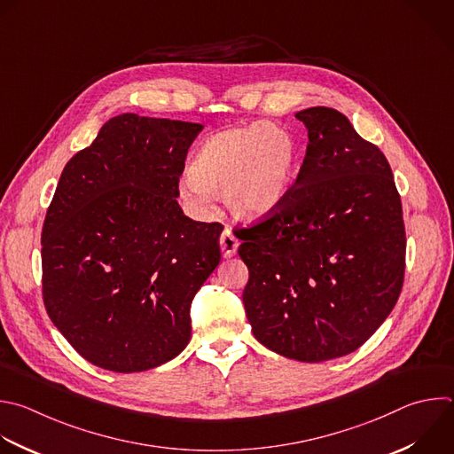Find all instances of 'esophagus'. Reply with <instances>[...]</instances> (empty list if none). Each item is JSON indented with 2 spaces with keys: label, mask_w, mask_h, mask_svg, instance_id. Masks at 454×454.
I'll return each mask as SVG.
<instances>
[{
  "label": "esophagus",
  "mask_w": 454,
  "mask_h": 454,
  "mask_svg": "<svg viewBox=\"0 0 454 454\" xmlns=\"http://www.w3.org/2000/svg\"><path fill=\"white\" fill-rule=\"evenodd\" d=\"M219 244H221V251H223L224 258H231L239 249V239L231 233V230L223 231V235L219 239Z\"/></svg>",
  "instance_id": "1"
}]
</instances>
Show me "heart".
I'll use <instances>...</instances> for the list:
<instances>
[{
    "mask_svg": "<svg viewBox=\"0 0 454 454\" xmlns=\"http://www.w3.org/2000/svg\"><path fill=\"white\" fill-rule=\"evenodd\" d=\"M295 137L276 124H251L208 137L189 168L184 196L194 207L226 198L244 221L263 219L286 201L299 168Z\"/></svg>",
    "mask_w": 454,
    "mask_h": 454,
    "instance_id": "b5f03b06",
    "label": "heart"
}]
</instances>
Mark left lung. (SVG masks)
<instances>
[{
  "label": "left lung",
  "instance_id": "8db88e82",
  "mask_svg": "<svg viewBox=\"0 0 454 454\" xmlns=\"http://www.w3.org/2000/svg\"><path fill=\"white\" fill-rule=\"evenodd\" d=\"M309 129L297 180L279 210L239 230L253 335L299 362L356 351L403 288L406 233L392 169L335 108L295 114Z\"/></svg>",
  "mask_w": 454,
  "mask_h": 454
}]
</instances>
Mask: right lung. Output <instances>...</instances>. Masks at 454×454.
<instances>
[{
    "instance_id": "add662e5",
    "label": "right lung",
    "mask_w": 454,
    "mask_h": 454,
    "mask_svg": "<svg viewBox=\"0 0 454 454\" xmlns=\"http://www.w3.org/2000/svg\"><path fill=\"white\" fill-rule=\"evenodd\" d=\"M201 124L122 114L66 164L43 226V299L87 362L142 372L191 340V305L221 262V223L184 214Z\"/></svg>"
}]
</instances>
